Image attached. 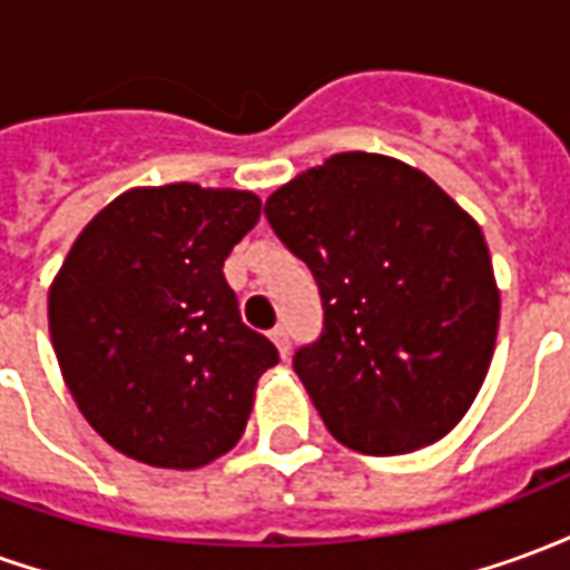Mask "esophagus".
<instances>
[{
	"instance_id": "1",
	"label": "esophagus",
	"mask_w": 570,
	"mask_h": 570,
	"mask_svg": "<svg viewBox=\"0 0 570 570\" xmlns=\"http://www.w3.org/2000/svg\"><path fill=\"white\" fill-rule=\"evenodd\" d=\"M268 335H272V342L277 345V351H281V357H286V354H289V333H286L284 326H274Z\"/></svg>"
}]
</instances>
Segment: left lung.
<instances>
[{
  "mask_svg": "<svg viewBox=\"0 0 570 570\" xmlns=\"http://www.w3.org/2000/svg\"><path fill=\"white\" fill-rule=\"evenodd\" d=\"M321 286L323 333L293 370L335 440L406 454L442 440L485 382L501 293L482 228L428 174L342 151L265 200Z\"/></svg>",
  "mask_w": 570,
  "mask_h": 570,
  "instance_id": "obj_1",
  "label": "left lung"
}]
</instances>
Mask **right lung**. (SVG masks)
Here are the masks:
<instances>
[{
    "instance_id": "1",
    "label": "right lung",
    "mask_w": 570,
    "mask_h": 570,
    "mask_svg": "<svg viewBox=\"0 0 570 570\" xmlns=\"http://www.w3.org/2000/svg\"><path fill=\"white\" fill-rule=\"evenodd\" d=\"M262 200L195 183L130 188L85 225L48 293L69 394L112 449L195 470L247 428L277 347L240 321L223 265Z\"/></svg>"
}]
</instances>
